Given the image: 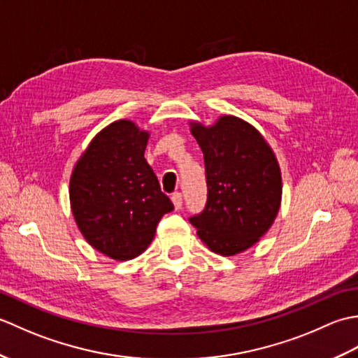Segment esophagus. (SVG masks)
Segmentation results:
<instances>
[{"instance_id":"1","label":"esophagus","mask_w":358,"mask_h":358,"mask_svg":"<svg viewBox=\"0 0 358 358\" xmlns=\"http://www.w3.org/2000/svg\"><path fill=\"white\" fill-rule=\"evenodd\" d=\"M172 203H173V206H175V209H181V206H183V195H181L180 192H175V194H172Z\"/></svg>"}]
</instances>
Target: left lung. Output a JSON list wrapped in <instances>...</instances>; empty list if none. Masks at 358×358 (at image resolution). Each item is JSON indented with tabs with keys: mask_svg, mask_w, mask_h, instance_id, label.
<instances>
[{
	"mask_svg": "<svg viewBox=\"0 0 358 358\" xmlns=\"http://www.w3.org/2000/svg\"><path fill=\"white\" fill-rule=\"evenodd\" d=\"M204 155L208 203L189 218L212 252L231 257L269 231L281 203V172L271 146L248 121L220 117L215 124L191 123Z\"/></svg>",
	"mask_w": 358,
	"mask_h": 358,
	"instance_id": "1",
	"label": "left lung"
}]
</instances>
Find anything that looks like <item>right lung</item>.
Masks as SVG:
<instances>
[{
	"instance_id": "obj_1",
	"label": "right lung",
	"mask_w": 358,
	"mask_h": 358,
	"mask_svg": "<svg viewBox=\"0 0 358 358\" xmlns=\"http://www.w3.org/2000/svg\"><path fill=\"white\" fill-rule=\"evenodd\" d=\"M149 132L118 120L98 132L73 167L72 214L90 246L113 260L138 257L173 209L144 158Z\"/></svg>"
}]
</instances>
